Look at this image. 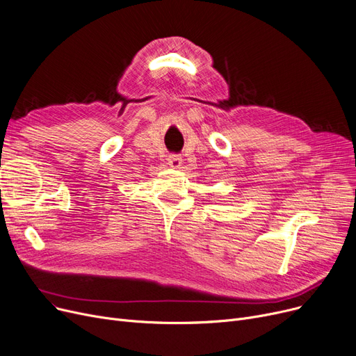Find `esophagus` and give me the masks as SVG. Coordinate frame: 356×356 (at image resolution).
I'll return each instance as SVG.
<instances>
[{"label": "esophagus", "instance_id": "esophagus-1", "mask_svg": "<svg viewBox=\"0 0 356 356\" xmlns=\"http://www.w3.org/2000/svg\"><path fill=\"white\" fill-rule=\"evenodd\" d=\"M167 163H168V165H170L172 168H175V170H179V168L183 164V159L180 156H177V154H172V156H168Z\"/></svg>", "mask_w": 356, "mask_h": 356}]
</instances>
